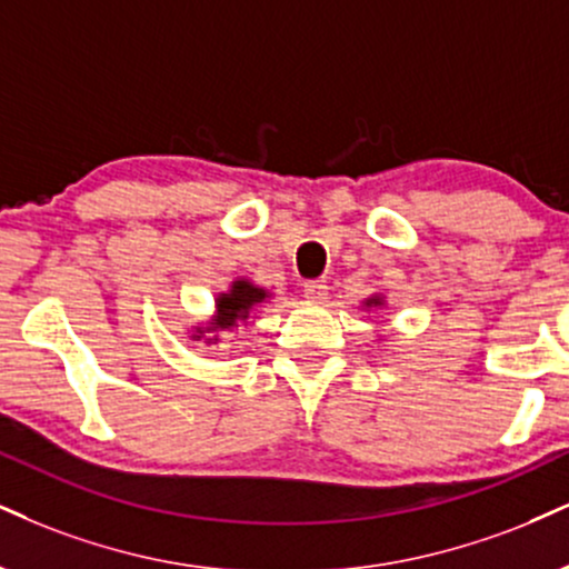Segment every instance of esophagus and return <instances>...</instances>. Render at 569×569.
Instances as JSON below:
<instances>
[{
	"label": "esophagus",
	"instance_id": "1",
	"mask_svg": "<svg viewBox=\"0 0 569 569\" xmlns=\"http://www.w3.org/2000/svg\"><path fill=\"white\" fill-rule=\"evenodd\" d=\"M326 297H328L326 280H307V283H305V299H307V302L320 305V302H326Z\"/></svg>",
	"mask_w": 569,
	"mask_h": 569
}]
</instances>
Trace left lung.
Wrapping results in <instances>:
<instances>
[{
    "label": "left lung",
    "mask_w": 569,
    "mask_h": 569,
    "mask_svg": "<svg viewBox=\"0 0 569 569\" xmlns=\"http://www.w3.org/2000/svg\"><path fill=\"white\" fill-rule=\"evenodd\" d=\"M385 305V299L381 297H371V299H366V307H381Z\"/></svg>",
    "instance_id": "1"
}]
</instances>
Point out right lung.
I'll return each instance as SVG.
<instances>
[{
    "mask_svg": "<svg viewBox=\"0 0 569 569\" xmlns=\"http://www.w3.org/2000/svg\"><path fill=\"white\" fill-rule=\"evenodd\" d=\"M270 299V293L259 286L251 283V280H232L228 293H219L217 297V310L211 315V320L207 326H198L193 331V341L203 339L207 345H217V333L219 331H230L243 320H249V315L254 312V307Z\"/></svg>",
    "mask_w": 569,
    "mask_h": 569,
    "instance_id": "obj_1",
    "label": "right lung"
}]
</instances>
